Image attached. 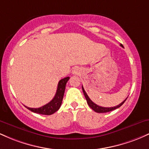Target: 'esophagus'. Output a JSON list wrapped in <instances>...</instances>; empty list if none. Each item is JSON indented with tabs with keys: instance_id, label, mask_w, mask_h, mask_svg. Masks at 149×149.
<instances>
[{
	"instance_id": "1",
	"label": "esophagus",
	"mask_w": 149,
	"mask_h": 149,
	"mask_svg": "<svg viewBox=\"0 0 149 149\" xmlns=\"http://www.w3.org/2000/svg\"><path fill=\"white\" fill-rule=\"evenodd\" d=\"M72 73H73V74L78 75L80 73V70H79V69H77V68H75V69L73 70Z\"/></svg>"
}]
</instances>
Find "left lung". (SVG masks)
<instances>
[{"mask_svg": "<svg viewBox=\"0 0 149 149\" xmlns=\"http://www.w3.org/2000/svg\"><path fill=\"white\" fill-rule=\"evenodd\" d=\"M120 46H122V47H123L122 45H120ZM82 89H83V94H84L85 95V99H86L87 100V102H88V104L89 105V107H90L92 110L95 111V112L97 113H107V112H109V111H113L115 110V109H118V108L120 107L121 106L123 105V104H124V102H125L126 100H127V98L123 102H122V103H120V104H118V106H116V107H100V106H98L97 104L94 103L92 101L90 100V97H88V95H87V93L85 92L84 88H83V87L82 86Z\"/></svg>", "mask_w": 149, "mask_h": 149, "instance_id": "obj_1", "label": "left lung"}]
</instances>
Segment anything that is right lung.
Returning <instances> with one entry per match:
<instances>
[{
  "mask_svg": "<svg viewBox=\"0 0 149 149\" xmlns=\"http://www.w3.org/2000/svg\"><path fill=\"white\" fill-rule=\"evenodd\" d=\"M69 77H66V78L59 80L55 96L48 104H45V105L40 108H29L26 107V106L25 107H26L31 111L36 113L42 114V115H52L59 110V109L61 107L63 97H64L66 83L69 80Z\"/></svg>",
  "mask_w": 149,
  "mask_h": 149,
  "instance_id": "add662e5",
  "label": "right lung"
}]
</instances>
